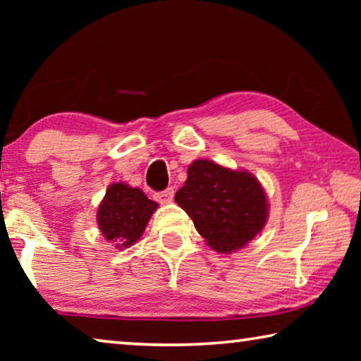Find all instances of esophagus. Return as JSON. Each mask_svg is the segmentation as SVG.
<instances>
[{"label": "esophagus", "instance_id": "obj_1", "mask_svg": "<svg viewBox=\"0 0 361 361\" xmlns=\"http://www.w3.org/2000/svg\"><path fill=\"white\" fill-rule=\"evenodd\" d=\"M156 199H157V202H161V204L172 202V199H173V188H167L166 191L157 192L156 194Z\"/></svg>", "mask_w": 361, "mask_h": 361}]
</instances>
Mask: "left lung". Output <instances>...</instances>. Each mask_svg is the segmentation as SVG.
Listing matches in <instances>:
<instances>
[{
    "instance_id": "left-lung-1",
    "label": "left lung",
    "mask_w": 361,
    "mask_h": 361,
    "mask_svg": "<svg viewBox=\"0 0 361 361\" xmlns=\"http://www.w3.org/2000/svg\"><path fill=\"white\" fill-rule=\"evenodd\" d=\"M175 202L191 216L207 245L219 253L245 247L266 226L269 204L258 178L207 159L188 167L185 186Z\"/></svg>"
}]
</instances>
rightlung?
I'll list each match as a JSON object with an SVG mask.
<instances>
[{
  "label": "right lung",
  "mask_w": 361,
  "mask_h": 361,
  "mask_svg": "<svg viewBox=\"0 0 361 361\" xmlns=\"http://www.w3.org/2000/svg\"><path fill=\"white\" fill-rule=\"evenodd\" d=\"M157 202L149 200L140 188L126 183H113L97 212V223L102 235L116 248H127L143 235Z\"/></svg>",
  "instance_id": "1"
}]
</instances>
